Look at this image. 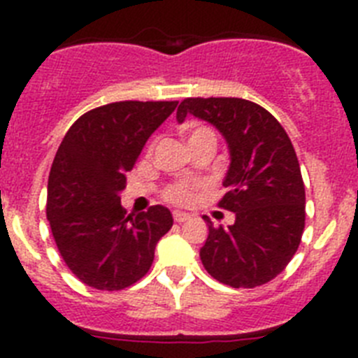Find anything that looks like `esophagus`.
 Segmentation results:
<instances>
[{
	"instance_id": "34e87169",
	"label": "esophagus",
	"mask_w": 358,
	"mask_h": 358,
	"mask_svg": "<svg viewBox=\"0 0 358 358\" xmlns=\"http://www.w3.org/2000/svg\"><path fill=\"white\" fill-rule=\"evenodd\" d=\"M189 218L188 213H182V211H173V220L176 222H186Z\"/></svg>"
}]
</instances>
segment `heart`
Wrapping results in <instances>:
<instances>
[{
  "instance_id": "b5f03b06",
  "label": "heart",
  "mask_w": 358,
  "mask_h": 358,
  "mask_svg": "<svg viewBox=\"0 0 358 358\" xmlns=\"http://www.w3.org/2000/svg\"><path fill=\"white\" fill-rule=\"evenodd\" d=\"M201 136H213V132L206 127H197L189 132L188 141L195 140V138H201ZM166 199L176 202V204H188V202L194 201V189L188 185H173L172 188H169V192H166Z\"/></svg>"
}]
</instances>
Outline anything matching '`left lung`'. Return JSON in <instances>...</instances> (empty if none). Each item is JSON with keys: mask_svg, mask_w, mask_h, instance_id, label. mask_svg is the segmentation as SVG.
<instances>
[{"mask_svg": "<svg viewBox=\"0 0 358 358\" xmlns=\"http://www.w3.org/2000/svg\"><path fill=\"white\" fill-rule=\"evenodd\" d=\"M188 115L211 123L227 143V194L218 206L235 224H208L201 249L204 268L233 289L264 285L287 267L305 229V185L290 138L268 110L243 98H186L177 122Z\"/></svg>", "mask_w": 358, "mask_h": 358, "instance_id": "obj_1", "label": "left lung"}]
</instances>
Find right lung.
<instances>
[{"instance_id": "1", "label": "right lung", "mask_w": 358, "mask_h": 358, "mask_svg": "<svg viewBox=\"0 0 358 358\" xmlns=\"http://www.w3.org/2000/svg\"><path fill=\"white\" fill-rule=\"evenodd\" d=\"M177 102H115L82 115L66 132L48 179L46 217L75 276L122 290L145 276L173 224L169 208L125 215L120 194L152 132Z\"/></svg>"}]
</instances>
